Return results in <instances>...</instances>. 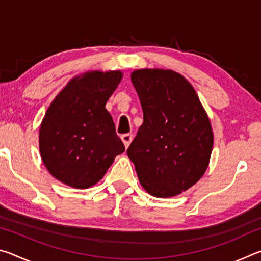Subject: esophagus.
Listing matches in <instances>:
<instances>
[{"label": "esophagus", "mask_w": 261, "mask_h": 261, "mask_svg": "<svg viewBox=\"0 0 261 261\" xmlns=\"http://www.w3.org/2000/svg\"><path fill=\"white\" fill-rule=\"evenodd\" d=\"M121 139L123 141V144H124V146L125 147H129V145L131 144V140H132V135L131 134L122 135L121 136Z\"/></svg>", "instance_id": "1"}]
</instances>
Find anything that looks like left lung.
Masks as SVG:
<instances>
[{"label":"left lung","instance_id":"obj_1","mask_svg":"<svg viewBox=\"0 0 261 261\" xmlns=\"http://www.w3.org/2000/svg\"><path fill=\"white\" fill-rule=\"evenodd\" d=\"M144 122L127 148L139 182L158 198L187 191L208 167L213 130L193 86L173 70L131 73Z\"/></svg>","mask_w":261,"mask_h":261}]
</instances>
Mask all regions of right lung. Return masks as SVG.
<instances>
[{"label": "right lung", "instance_id": "right-lung-1", "mask_svg": "<svg viewBox=\"0 0 261 261\" xmlns=\"http://www.w3.org/2000/svg\"><path fill=\"white\" fill-rule=\"evenodd\" d=\"M122 77L120 70L79 74L48 107L39 131V148L47 170L63 184L93 187L125 151L106 109Z\"/></svg>", "mask_w": 261, "mask_h": 261}]
</instances>
